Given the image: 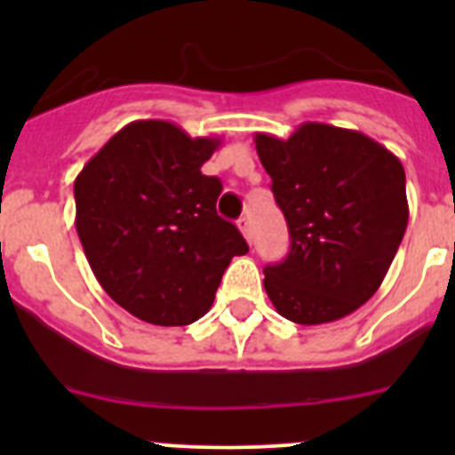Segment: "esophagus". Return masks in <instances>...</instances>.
<instances>
[{
  "instance_id": "34e87169",
  "label": "esophagus",
  "mask_w": 455,
  "mask_h": 455,
  "mask_svg": "<svg viewBox=\"0 0 455 455\" xmlns=\"http://www.w3.org/2000/svg\"><path fill=\"white\" fill-rule=\"evenodd\" d=\"M237 227H240L242 235H244L246 240L251 242V237H253V228H251V218H249V215H244V218L237 220Z\"/></svg>"
}]
</instances>
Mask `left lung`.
Masks as SVG:
<instances>
[{
    "instance_id": "8db88e82",
    "label": "left lung",
    "mask_w": 455,
    "mask_h": 455,
    "mask_svg": "<svg viewBox=\"0 0 455 455\" xmlns=\"http://www.w3.org/2000/svg\"><path fill=\"white\" fill-rule=\"evenodd\" d=\"M291 251L264 268L275 310L301 325L355 313L379 291L410 218L401 160L355 130L304 123L288 140L255 134Z\"/></svg>"
}]
</instances>
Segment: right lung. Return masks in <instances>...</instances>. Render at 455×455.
Segmentation results:
<instances>
[{"label": "right lung", "mask_w": 455, "mask_h": 455, "mask_svg": "<svg viewBox=\"0 0 455 455\" xmlns=\"http://www.w3.org/2000/svg\"><path fill=\"white\" fill-rule=\"evenodd\" d=\"M218 147L169 121H134L76 176L75 224L92 273L147 323L198 321L233 257L249 253L215 211L222 182L200 172Z\"/></svg>", "instance_id": "right-lung-1"}]
</instances>
